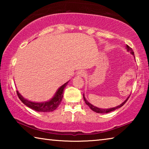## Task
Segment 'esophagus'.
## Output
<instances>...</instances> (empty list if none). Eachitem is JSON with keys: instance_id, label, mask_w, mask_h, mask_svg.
I'll return each instance as SVG.
<instances>
[{"instance_id": "1", "label": "esophagus", "mask_w": 149, "mask_h": 149, "mask_svg": "<svg viewBox=\"0 0 149 149\" xmlns=\"http://www.w3.org/2000/svg\"><path fill=\"white\" fill-rule=\"evenodd\" d=\"M85 75H86V73H85L84 71H79V72H78V73H77V75L78 76H79V77H84V76H85Z\"/></svg>"}]
</instances>
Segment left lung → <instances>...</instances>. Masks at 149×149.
Returning <instances> with one entry per match:
<instances>
[{"instance_id": "8db88e82", "label": "left lung", "mask_w": 149, "mask_h": 149, "mask_svg": "<svg viewBox=\"0 0 149 149\" xmlns=\"http://www.w3.org/2000/svg\"><path fill=\"white\" fill-rule=\"evenodd\" d=\"M126 49H127V50L128 52L130 51V52H131V54H132V55H133V56H134V58L135 59V55H134V52H133V50H132V48H130L129 46H128V45H126ZM129 97H130V96H129ZM129 97H128L127 98V99L125 100L124 101H123V102L122 103V104H121L120 105L117 106V107H113V108H98V107H95V106H93V104H91V103H90L89 101H87V100H86V99H85V95H84V100H85V103H86V104H87L88 106H89V108H90L93 111H94V112H97V113H99V114H106V113H108V112H112V111L116 110V109H118V108H121V107H122V106H123V104H124L126 102V101H127V99H129Z\"/></svg>"}]
</instances>
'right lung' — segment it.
I'll return each mask as SVG.
<instances>
[{"instance_id":"right-lung-1","label":"right lung","mask_w":149,"mask_h":149,"mask_svg":"<svg viewBox=\"0 0 149 149\" xmlns=\"http://www.w3.org/2000/svg\"><path fill=\"white\" fill-rule=\"evenodd\" d=\"M68 83V81L59 87L56 91V93L54 94V97L52 99H50L49 100L45 102H35L30 101V100L25 99L24 97H22L21 94L18 92V91H17L16 92L20 100L25 105H26L27 107L31 108V109L37 111V112H52V111L56 109L60 105V102H61L63 98V92H64V88L66 87Z\"/></svg>"}]
</instances>
